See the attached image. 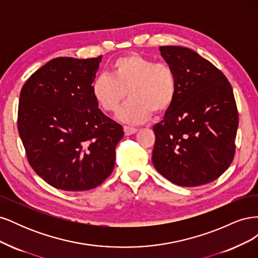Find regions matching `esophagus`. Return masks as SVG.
Here are the masks:
<instances>
[{
	"instance_id": "1",
	"label": "esophagus",
	"mask_w": 258,
	"mask_h": 258,
	"mask_svg": "<svg viewBox=\"0 0 258 258\" xmlns=\"http://www.w3.org/2000/svg\"><path fill=\"white\" fill-rule=\"evenodd\" d=\"M123 131H124V135H126V136H131V135L136 134V132L138 131V129L135 128V127L124 126V127H123Z\"/></svg>"
}]
</instances>
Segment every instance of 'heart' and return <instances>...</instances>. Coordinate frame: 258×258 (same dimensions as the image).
<instances>
[{
    "label": "heart",
    "mask_w": 258,
    "mask_h": 258,
    "mask_svg": "<svg viewBox=\"0 0 258 258\" xmlns=\"http://www.w3.org/2000/svg\"><path fill=\"white\" fill-rule=\"evenodd\" d=\"M111 71V76L96 77L92 96L102 110L115 113L128 93L130 100L118 112L121 121L142 122L150 118L153 111L163 113L172 106L178 81L174 68L167 62L131 53L116 59Z\"/></svg>",
    "instance_id": "b5f03b06"
}]
</instances>
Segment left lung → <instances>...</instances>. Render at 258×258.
I'll list each match as a JSON object with an SVG mask.
<instances>
[{
  "label": "left lung",
  "instance_id": "left-lung-1",
  "mask_svg": "<svg viewBox=\"0 0 258 258\" xmlns=\"http://www.w3.org/2000/svg\"><path fill=\"white\" fill-rule=\"evenodd\" d=\"M160 54L176 72L174 102L154 126L152 160L170 182L184 187L214 181L236 152L239 117L230 83L194 50L161 46Z\"/></svg>",
  "mask_w": 258,
  "mask_h": 258
}]
</instances>
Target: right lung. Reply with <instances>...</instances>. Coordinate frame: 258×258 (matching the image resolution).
Instances as JSON below:
<instances>
[{
    "label": "right lung",
    "instance_id": "add662e5",
    "mask_svg": "<svg viewBox=\"0 0 258 258\" xmlns=\"http://www.w3.org/2000/svg\"><path fill=\"white\" fill-rule=\"evenodd\" d=\"M101 60L54 58L22 86L19 136L30 166L54 188L89 190L114 169L123 130L92 96Z\"/></svg>",
    "mask_w": 258,
    "mask_h": 258
}]
</instances>
